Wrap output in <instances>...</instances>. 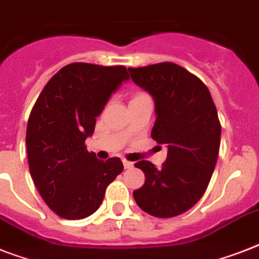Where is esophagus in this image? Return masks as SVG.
Returning a JSON list of instances; mask_svg holds the SVG:
<instances>
[{
  "label": "esophagus",
  "instance_id": "obj_1",
  "mask_svg": "<svg viewBox=\"0 0 259 259\" xmlns=\"http://www.w3.org/2000/svg\"><path fill=\"white\" fill-rule=\"evenodd\" d=\"M134 166L133 162H129V160H123V167L125 168H132Z\"/></svg>",
  "mask_w": 259,
  "mask_h": 259
}]
</instances>
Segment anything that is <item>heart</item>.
Wrapping results in <instances>:
<instances>
[{
    "mask_svg": "<svg viewBox=\"0 0 259 259\" xmlns=\"http://www.w3.org/2000/svg\"><path fill=\"white\" fill-rule=\"evenodd\" d=\"M142 96H146L145 93H137L136 96H134V99H138V97H142Z\"/></svg>",
    "mask_w": 259,
    "mask_h": 259,
    "instance_id": "heart-1",
    "label": "heart"
}]
</instances>
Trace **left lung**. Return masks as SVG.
Here are the masks:
<instances>
[{"label":"left lung","instance_id":"1","mask_svg":"<svg viewBox=\"0 0 259 259\" xmlns=\"http://www.w3.org/2000/svg\"><path fill=\"white\" fill-rule=\"evenodd\" d=\"M129 73L153 96L151 138L167 146L160 168L149 160L136 163L146 179L134 200L151 216H178L201 199L213 174L221 137L216 106L207 85L175 63L129 68Z\"/></svg>","mask_w":259,"mask_h":259}]
</instances>
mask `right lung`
<instances>
[{"instance_id":"add662e5","label":"right lung","mask_w":259,"mask_h":259,"mask_svg":"<svg viewBox=\"0 0 259 259\" xmlns=\"http://www.w3.org/2000/svg\"><path fill=\"white\" fill-rule=\"evenodd\" d=\"M126 80L129 73L123 66L71 63L52 76L30 113V174L50 209L63 219L95 213L106 187L122 172L119 158L97 159L87 150L85 140L112 93Z\"/></svg>"}]
</instances>
